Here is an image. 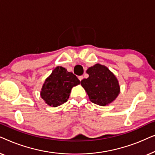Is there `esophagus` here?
<instances>
[{
    "label": "esophagus",
    "mask_w": 155,
    "mask_h": 155,
    "mask_svg": "<svg viewBox=\"0 0 155 155\" xmlns=\"http://www.w3.org/2000/svg\"><path fill=\"white\" fill-rule=\"evenodd\" d=\"M78 79L80 80V81H81V80L83 79V76L82 75H80V76H78Z\"/></svg>",
    "instance_id": "obj_1"
}]
</instances>
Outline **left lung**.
<instances>
[{
	"instance_id": "left-lung-1",
	"label": "left lung",
	"mask_w": 155,
	"mask_h": 155,
	"mask_svg": "<svg viewBox=\"0 0 155 155\" xmlns=\"http://www.w3.org/2000/svg\"><path fill=\"white\" fill-rule=\"evenodd\" d=\"M86 72L89 77L81 80L80 84L92 103L105 107L117 98L120 93L119 82L107 66L97 63Z\"/></svg>"
}]
</instances>
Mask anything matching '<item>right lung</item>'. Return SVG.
Returning <instances> with one entry per match:
<instances>
[{
  "label": "right lung",
  "mask_w": 155,
  "mask_h": 155,
  "mask_svg": "<svg viewBox=\"0 0 155 155\" xmlns=\"http://www.w3.org/2000/svg\"><path fill=\"white\" fill-rule=\"evenodd\" d=\"M80 83L73 73L68 72L65 68L57 66L45 80L40 95L48 106L56 107L66 102L72 88Z\"/></svg>",
  "instance_id": "right-lung-1"
}]
</instances>
